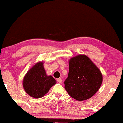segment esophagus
Returning a JSON list of instances; mask_svg holds the SVG:
<instances>
[{
	"instance_id": "1",
	"label": "esophagus",
	"mask_w": 123,
	"mask_h": 123,
	"mask_svg": "<svg viewBox=\"0 0 123 123\" xmlns=\"http://www.w3.org/2000/svg\"><path fill=\"white\" fill-rule=\"evenodd\" d=\"M57 81L58 82V83H62V79L61 78H58V79H57Z\"/></svg>"
}]
</instances>
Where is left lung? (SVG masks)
Instances as JSON below:
<instances>
[{"mask_svg": "<svg viewBox=\"0 0 123 123\" xmlns=\"http://www.w3.org/2000/svg\"><path fill=\"white\" fill-rule=\"evenodd\" d=\"M68 76L64 88L70 97L78 101L91 98L100 88L102 75L88 56L78 55L69 61Z\"/></svg>", "mask_w": 123, "mask_h": 123, "instance_id": "1", "label": "left lung"}]
</instances>
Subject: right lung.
<instances>
[{
  "label": "right lung",
  "instance_id": "add662e5",
  "mask_svg": "<svg viewBox=\"0 0 123 123\" xmlns=\"http://www.w3.org/2000/svg\"><path fill=\"white\" fill-rule=\"evenodd\" d=\"M56 83V80L51 75H47L43 62H39L25 75L23 87L28 95L33 98H39L48 93Z\"/></svg>",
  "mask_w": 123,
  "mask_h": 123
}]
</instances>
